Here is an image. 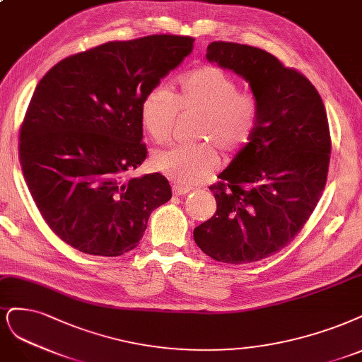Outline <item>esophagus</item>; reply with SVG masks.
<instances>
[{
    "label": "esophagus",
    "instance_id": "1",
    "mask_svg": "<svg viewBox=\"0 0 362 362\" xmlns=\"http://www.w3.org/2000/svg\"><path fill=\"white\" fill-rule=\"evenodd\" d=\"M172 192H173V194L182 196V194H185V193H189V192H190V187L180 185V184H173V185H172Z\"/></svg>",
    "mask_w": 362,
    "mask_h": 362
}]
</instances>
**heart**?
I'll return each instance as SVG.
<instances>
[{"instance_id": "1", "label": "heart", "mask_w": 362, "mask_h": 362, "mask_svg": "<svg viewBox=\"0 0 362 362\" xmlns=\"http://www.w3.org/2000/svg\"><path fill=\"white\" fill-rule=\"evenodd\" d=\"M178 114H199L196 144H178L153 156V168L181 184L204 181L218 165V153L235 156L248 144L259 122V100L253 91L217 66H202L184 74L173 94L156 85L141 103L144 130L157 144L170 139Z\"/></svg>"}]
</instances>
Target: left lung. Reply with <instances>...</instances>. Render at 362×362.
<instances>
[{
  "label": "left lung",
  "mask_w": 362,
  "mask_h": 362,
  "mask_svg": "<svg viewBox=\"0 0 362 362\" xmlns=\"http://www.w3.org/2000/svg\"><path fill=\"white\" fill-rule=\"evenodd\" d=\"M206 58L238 73L259 100V122L224 169L217 211L194 229L197 247L217 262L240 265L289 245L325 189L331 134L322 98L301 71L248 45L213 42Z\"/></svg>",
  "instance_id": "8db88e82"
}]
</instances>
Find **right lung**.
I'll use <instances>...</instances> for the list:
<instances>
[{
	"mask_svg": "<svg viewBox=\"0 0 362 362\" xmlns=\"http://www.w3.org/2000/svg\"><path fill=\"white\" fill-rule=\"evenodd\" d=\"M193 37L109 42L49 70L19 129V161L35 206L76 250L115 257L138 247L149 214L172 197L161 173L127 178L145 160L141 103L192 52Z\"/></svg>",
	"mask_w": 362,
	"mask_h": 362,
	"instance_id": "obj_1",
	"label": "right lung"
}]
</instances>
